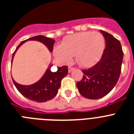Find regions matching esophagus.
Masks as SVG:
<instances>
[{
    "instance_id": "esophagus-1",
    "label": "esophagus",
    "mask_w": 134,
    "mask_h": 134,
    "mask_svg": "<svg viewBox=\"0 0 134 134\" xmlns=\"http://www.w3.org/2000/svg\"><path fill=\"white\" fill-rule=\"evenodd\" d=\"M73 69H74V68H73V67H71V66H68V72H71L72 71Z\"/></svg>"
}]
</instances>
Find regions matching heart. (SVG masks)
I'll return each mask as SVG.
<instances>
[{
    "mask_svg": "<svg viewBox=\"0 0 134 134\" xmlns=\"http://www.w3.org/2000/svg\"><path fill=\"white\" fill-rule=\"evenodd\" d=\"M105 38L99 32H79L68 35L61 45L54 47V55L62 64L69 63L72 57L80 66L90 67L101 58L105 49Z\"/></svg>",
    "mask_w": 134,
    "mask_h": 134,
    "instance_id": "b5f03b06",
    "label": "heart"
}]
</instances>
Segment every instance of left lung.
I'll list each match as a JSON object with an SVG mask.
<instances>
[{
  "instance_id": "left-lung-1",
  "label": "left lung",
  "mask_w": 134,
  "mask_h": 134,
  "mask_svg": "<svg viewBox=\"0 0 134 134\" xmlns=\"http://www.w3.org/2000/svg\"><path fill=\"white\" fill-rule=\"evenodd\" d=\"M105 40V49L98 63L87 70L76 83L79 93L89 99L107 95L114 88L120 76L124 52L119 40L105 31L100 30Z\"/></svg>"
}]
</instances>
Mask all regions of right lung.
Listing matches in <instances>:
<instances>
[{"instance_id": "1", "label": "right lung", "mask_w": 134, "mask_h": 134, "mask_svg": "<svg viewBox=\"0 0 134 134\" xmlns=\"http://www.w3.org/2000/svg\"><path fill=\"white\" fill-rule=\"evenodd\" d=\"M28 40H35L40 41L46 45L50 52L53 51L54 44L55 43V41L53 39L48 38L43 35H37L27 39L25 41H21L20 44L17 46V48L13 54L12 61L17 49ZM51 66H52L50 65V66H49V68L47 69L43 77L33 85L27 86L20 85L16 82L12 78L16 89L25 97L35 102H46L47 100L52 99L58 93L62 79L68 74V66H63L62 67H58V70L54 72L51 71Z\"/></svg>"}]
</instances>
